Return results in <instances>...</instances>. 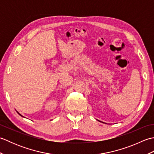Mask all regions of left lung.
Here are the masks:
<instances>
[{
    "label": "left lung",
    "instance_id": "obj_1",
    "mask_svg": "<svg viewBox=\"0 0 154 154\" xmlns=\"http://www.w3.org/2000/svg\"><path fill=\"white\" fill-rule=\"evenodd\" d=\"M98 121H99V122H101V121H100V120H97ZM103 122V123H104V122Z\"/></svg>",
    "mask_w": 154,
    "mask_h": 154
}]
</instances>
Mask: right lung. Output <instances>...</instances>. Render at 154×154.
<instances>
[{
  "instance_id": "add662e5",
  "label": "right lung",
  "mask_w": 154,
  "mask_h": 154,
  "mask_svg": "<svg viewBox=\"0 0 154 154\" xmlns=\"http://www.w3.org/2000/svg\"><path fill=\"white\" fill-rule=\"evenodd\" d=\"M16 112H18V114H20V116H22V117H24V116H22V115H21V114H20V113H19V112H18V111H16Z\"/></svg>"
}]
</instances>
